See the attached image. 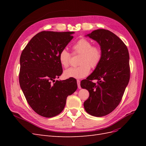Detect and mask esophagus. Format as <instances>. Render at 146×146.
Segmentation results:
<instances>
[{
    "label": "esophagus",
    "mask_w": 146,
    "mask_h": 146,
    "mask_svg": "<svg viewBox=\"0 0 146 146\" xmlns=\"http://www.w3.org/2000/svg\"><path fill=\"white\" fill-rule=\"evenodd\" d=\"M77 83L78 88H79V89H80V88H81V86H80V81L79 80H77Z\"/></svg>",
    "instance_id": "34e87169"
}]
</instances>
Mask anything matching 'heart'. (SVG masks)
<instances>
[{"instance_id": "obj_1", "label": "heart", "mask_w": 146, "mask_h": 146, "mask_svg": "<svg viewBox=\"0 0 146 146\" xmlns=\"http://www.w3.org/2000/svg\"><path fill=\"white\" fill-rule=\"evenodd\" d=\"M74 54H80L77 67L70 68L64 71L66 78H82L89 74L91 68L98 67L102 59L103 52L100 46H92V43L86 38H82L74 44L72 46ZM60 63L63 67L66 68L70 64V54L66 50H61L59 54Z\"/></svg>"}]
</instances>
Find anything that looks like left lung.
<instances>
[{
    "instance_id": "left-lung-1",
    "label": "left lung",
    "mask_w": 146,
    "mask_h": 146,
    "mask_svg": "<svg viewBox=\"0 0 146 146\" xmlns=\"http://www.w3.org/2000/svg\"><path fill=\"white\" fill-rule=\"evenodd\" d=\"M86 36L99 43L103 56L92 73L80 83L90 92L83 105L88 114L102 117L117 107L129 82V50L121 39L108 30H96ZM93 80H98L97 84Z\"/></svg>"
}]
</instances>
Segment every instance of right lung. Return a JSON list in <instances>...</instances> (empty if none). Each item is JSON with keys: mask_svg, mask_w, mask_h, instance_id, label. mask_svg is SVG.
I'll return each mask as SVG.
<instances>
[{"mask_svg": "<svg viewBox=\"0 0 146 146\" xmlns=\"http://www.w3.org/2000/svg\"><path fill=\"white\" fill-rule=\"evenodd\" d=\"M73 33L42 31L34 36L22 52L20 86L30 107L41 116L59 114L67 97L77 89L74 78L55 80L63 73L59 54L72 40Z\"/></svg>", "mask_w": 146, "mask_h": 146, "instance_id": "add662e5", "label": "right lung"}]
</instances>
